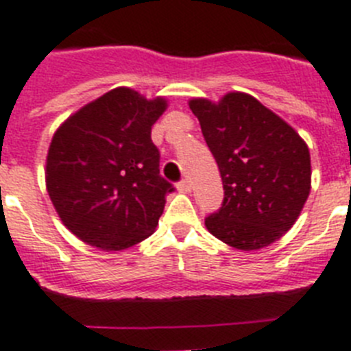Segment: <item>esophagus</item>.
<instances>
[{
  "label": "esophagus",
  "mask_w": 351,
  "mask_h": 351,
  "mask_svg": "<svg viewBox=\"0 0 351 351\" xmlns=\"http://www.w3.org/2000/svg\"><path fill=\"white\" fill-rule=\"evenodd\" d=\"M176 187H178V191H180V193H191V189H193V185H191V182L187 180V178L182 182H178V185H176Z\"/></svg>",
  "instance_id": "esophagus-1"
}]
</instances>
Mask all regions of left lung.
<instances>
[{
	"mask_svg": "<svg viewBox=\"0 0 351 351\" xmlns=\"http://www.w3.org/2000/svg\"><path fill=\"white\" fill-rule=\"evenodd\" d=\"M193 114L219 167L225 198L205 219L214 237L252 252L296 223L311 193L307 144L280 116L246 93L193 98Z\"/></svg>",
	"mask_w": 351,
	"mask_h": 351,
	"instance_id": "8db88e82",
	"label": "left lung"
}]
</instances>
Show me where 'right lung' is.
<instances>
[{
    "label": "right lung",
    "mask_w": 351,
    "mask_h": 351,
    "mask_svg": "<svg viewBox=\"0 0 351 351\" xmlns=\"http://www.w3.org/2000/svg\"><path fill=\"white\" fill-rule=\"evenodd\" d=\"M166 98L117 87L67 117L46 157V189L67 230L105 252L148 239L175 187L160 176L152 126Z\"/></svg>",
    "instance_id": "right-lung-1"
}]
</instances>
